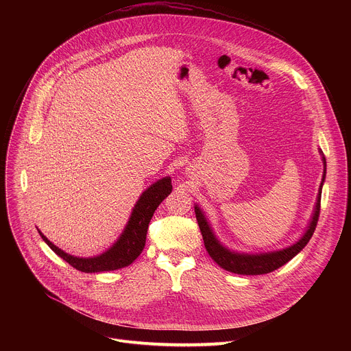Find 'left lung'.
Instances as JSON below:
<instances>
[{
    "mask_svg": "<svg viewBox=\"0 0 351 351\" xmlns=\"http://www.w3.org/2000/svg\"><path fill=\"white\" fill-rule=\"evenodd\" d=\"M319 154H321L322 162H324V175H322V180H321V184H319L314 213L311 215L310 223H308L304 234L289 247L275 250V252L256 253V254L233 252V250L225 247L218 240V237H217L214 229L211 228V223L208 222V218L206 217L203 210L199 208L197 204L194 206L195 218H197L199 230H202V234H203L204 245L207 248L210 257L221 268H223L229 272H233V274H239V275H264V274H269V272L280 268L286 263H289L293 257H295L307 245V243L310 241V239H311V236H313V233L317 228V222H318V217H319V207H321L322 186H324L325 176H326V160H325L321 149H319Z\"/></svg>",
    "mask_w": 351,
    "mask_h": 351,
    "instance_id": "8db88e82",
    "label": "left lung"
}]
</instances>
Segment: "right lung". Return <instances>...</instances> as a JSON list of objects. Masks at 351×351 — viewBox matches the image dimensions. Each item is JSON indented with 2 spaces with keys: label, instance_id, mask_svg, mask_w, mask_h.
Instances as JSON below:
<instances>
[{
  "label": "right lung",
  "instance_id": "add662e5",
  "mask_svg": "<svg viewBox=\"0 0 351 351\" xmlns=\"http://www.w3.org/2000/svg\"><path fill=\"white\" fill-rule=\"evenodd\" d=\"M171 191L172 183L169 176H165L153 183L149 187H147L136 202L130 218L121 236L103 254H98L95 257L83 258L71 256L49 241L40 230L38 233L57 256L64 258L69 265H72L77 271L94 274L121 269L130 265L141 254L145 245L148 223L152 221L157 207L164 202L165 197L171 194Z\"/></svg>",
  "mask_w": 351,
  "mask_h": 351
}]
</instances>
